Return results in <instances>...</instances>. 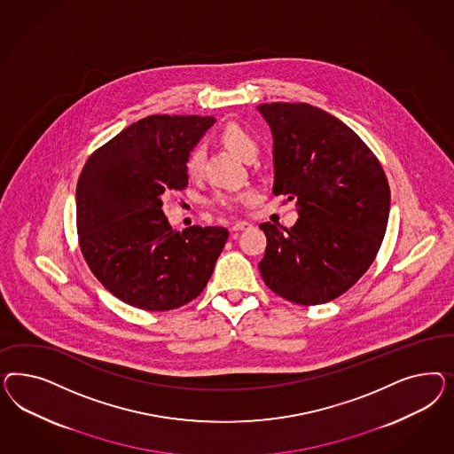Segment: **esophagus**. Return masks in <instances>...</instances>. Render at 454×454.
Instances as JSON below:
<instances>
[{
    "mask_svg": "<svg viewBox=\"0 0 454 454\" xmlns=\"http://www.w3.org/2000/svg\"><path fill=\"white\" fill-rule=\"evenodd\" d=\"M251 228V223H247V221H236L233 226H231V231H245V230H249Z\"/></svg>",
    "mask_w": 454,
    "mask_h": 454,
    "instance_id": "obj_1",
    "label": "esophagus"
}]
</instances>
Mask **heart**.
I'll return each instance as SVG.
<instances>
[{"label": "heart", "instance_id": "heart-1", "mask_svg": "<svg viewBox=\"0 0 454 454\" xmlns=\"http://www.w3.org/2000/svg\"><path fill=\"white\" fill-rule=\"evenodd\" d=\"M220 141L221 145H224L230 152H233L236 156H239L245 161H253L260 150L256 137L239 123L224 124L220 131ZM203 168H205V150L198 146L188 154L184 169L190 178L198 179L203 175ZM251 200H253L251 192H223L215 196V203L224 209H236L239 205H245Z\"/></svg>", "mask_w": 454, "mask_h": 454}]
</instances>
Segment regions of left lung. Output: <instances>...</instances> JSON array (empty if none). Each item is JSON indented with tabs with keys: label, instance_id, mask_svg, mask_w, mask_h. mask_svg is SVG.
<instances>
[{
	"label": "left lung",
	"instance_id": "left-lung-1",
	"mask_svg": "<svg viewBox=\"0 0 454 454\" xmlns=\"http://www.w3.org/2000/svg\"><path fill=\"white\" fill-rule=\"evenodd\" d=\"M258 110L275 137V194L296 200L291 228L262 223L266 286L302 306L333 301L374 262L389 216V184L366 143L343 121L308 103Z\"/></svg>",
	"mask_w": 454,
	"mask_h": 454
}]
</instances>
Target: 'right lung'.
I'll list each match as a JSON object with an SVG mask.
<instances>
[{"label":"right lung","mask_w":454,"mask_h":454,"mask_svg":"<svg viewBox=\"0 0 454 454\" xmlns=\"http://www.w3.org/2000/svg\"><path fill=\"white\" fill-rule=\"evenodd\" d=\"M215 123L211 116L153 114L124 128L82 166L76 228L82 258L118 300L146 311H169L207 286L228 230L175 231L163 194L184 190L188 154Z\"/></svg>","instance_id":"right-lung-1"}]
</instances>
